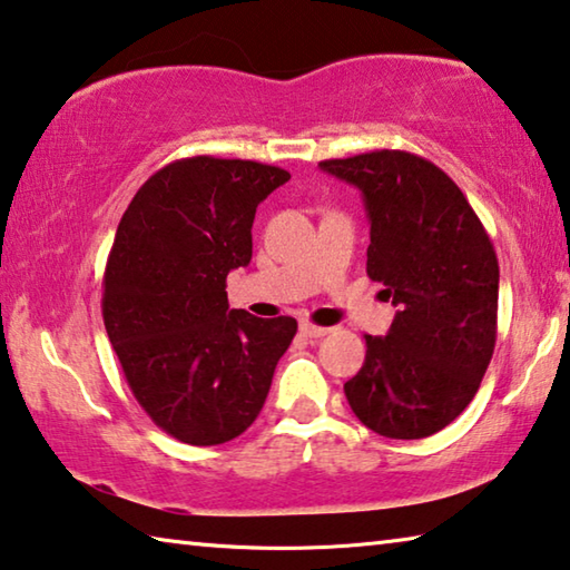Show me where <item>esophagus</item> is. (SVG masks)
Segmentation results:
<instances>
[{
    "instance_id": "esophagus-1",
    "label": "esophagus",
    "mask_w": 570,
    "mask_h": 570,
    "mask_svg": "<svg viewBox=\"0 0 570 570\" xmlns=\"http://www.w3.org/2000/svg\"><path fill=\"white\" fill-rule=\"evenodd\" d=\"M299 330L304 337H309V340H320V337H324V334H330V327H317V324H312V322H302Z\"/></svg>"
}]
</instances>
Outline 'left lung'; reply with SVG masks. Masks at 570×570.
<instances>
[{
  "instance_id": "8db88e82",
  "label": "left lung",
  "mask_w": 570,
  "mask_h": 570,
  "mask_svg": "<svg viewBox=\"0 0 570 570\" xmlns=\"http://www.w3.org/2000/svg\"><path fill=\"white\" fill-rule=\"evenodd\" d=\"M355 185L370 220L367 276L399 306L345 383L352 413L387 439H423L472 403L497 340L500 266L446 171L411 151L320 161Z\"/></svg>"
}]
</instances>
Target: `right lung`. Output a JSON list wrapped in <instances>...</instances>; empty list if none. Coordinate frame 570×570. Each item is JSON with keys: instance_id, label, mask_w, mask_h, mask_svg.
I'll use <instances>...</instances> for the list:
<instances>
[{"instance_id": "1", "label": "right lung", "mask_w": 570, "mask_h": 570, "mask_svg": "<svg viewBox=\"0 0 570 570\" xmlns=\"http://www.w3.org/2000/svg\"><path fill=\"white\" fill-rule=\"evenodd\" d=\"M282 167L189 157L155 171L116 228L104 324L134 399L183 444L240 436L264 409L296 320L228 309L225 278L248 266L258 203Z\"/></svg>"}]
</instances>
